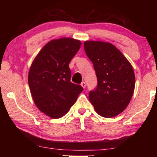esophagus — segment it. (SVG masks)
<instances>
[{"mask_svg": "<svg viewBox=\"0 0 157 157\" xmlns=\"http://www.w3.org/2000/svg\"><path fill=\"white\" fill-rule=\"evenodd\" d=\"M81 86L83 88V89H85V88H86V83L84 82V81H83V82L81 83Z\"/></svg>", "mask_w": 157, "mask_h": 157, "instance_id": "34e87169", "label": "esophagus"}]
</instances>
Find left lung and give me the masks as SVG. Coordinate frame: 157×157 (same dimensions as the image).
Wrapping results in <instances>:
<instances>
[{
    "mask_svg": "<svg viewBox=\"0 0 157 157\" xmlns=\"http://www.w3.org/2000/svg\"><path fill=\"white\" fill-rule=\"evenodd\" d=\"M84 50L94 64L98 79L89 101L96 113L114 117L124 111L132 99L135 75L130 62L114 45L100 40H86Z\"/></svg>",
    "mask_w": 157,
    "mask_h": 157,
    "instance_id": "1",
    "label": "left lung"
}]
</instances>
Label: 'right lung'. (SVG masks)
<instances>
[{"mask_svg": "<svg viewBox=\"0 0 157 157\" xmlns=\"http://www.w3.org/2000/svg\"><path fill=\"white\" fill-rule=\"evenodd\" d=\"M81 46L72 38L53 39L43 47L30 67L28 81L39 110L52 119L63 117L83 89L71 82L68 66Z\"/></svg>", "mask_w": 157, "mask_h": 157, "instance_id": "add662e5", "label": "right lung"}]
</instances>
